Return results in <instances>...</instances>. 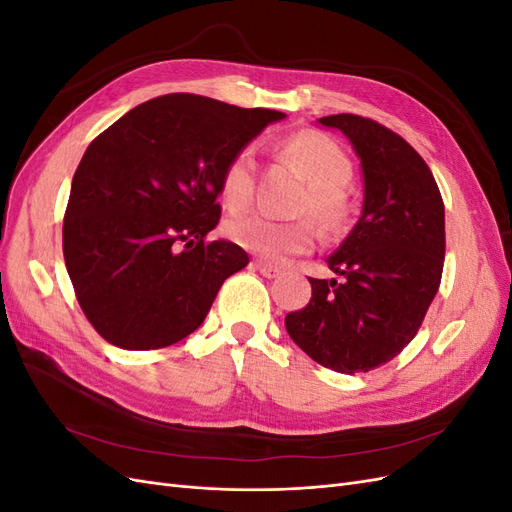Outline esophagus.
Wrapping results in <instances>:
<instances>
[{
	"mask_svg": "<svg viewBox=\"0 0 512 512\" xmlns=\"http://www.w3.org/2000/svg\"><path fill=\"white\" fill-rule=\"evenodd\" d=\"M254 267L260 271V275H265V277H277V275H282V271L277 269V267H273V265H269V262L256 260V262H254Z\"/></svg>",
	"mask_w": 512,
	"mask_h": 512,
	"instance_id": "1",
	"label": "esophagus"
}]
</instances>
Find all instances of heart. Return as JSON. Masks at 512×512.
<instances>
[{"label": "heart", "mask_w": 512, "mask_h": 512, "mask_svg": "<svg viewBox=\"0 0 512 512\" xmlns=\"http://www.w3.org/2000/svg\"><path fill=\"white\" fill-rule=\"evenodd\" d=\"M277 156L299 170L307 181L294 203V213L312 215L324 232L342 230L352 213L346 183L352 177V162L335 138L320 130H299L277 143ZM256 160L252 149H239L220 175V196L226 209L243 211L254 196ZM228 235L243 250L256 254L269 265H282L290 256L305 254L316 243L314 224L307 218L275 222L262 215H241L228 224Z\"/></svg>", "instance_id": "obj_1"}]
</instances>
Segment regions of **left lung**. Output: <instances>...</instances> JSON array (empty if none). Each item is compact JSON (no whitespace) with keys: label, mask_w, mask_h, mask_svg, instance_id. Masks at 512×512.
I'll return each mask as SVG.
<instances>
[{"label":"left lung","mask_w":512,"mask_h":512,"mask_svg":"<svg viewBox=\"0 0 512 512\" xmlns=\"http://www.w3.org/2000/svg\"><path fill=\"white\" fill-rule=\"evenodd\" d=\"M361 158L365 198L359 222L327 258L337 280H316L312 299L286 316L307 356L339 374L376 369L404 350L423 324L444 267V203L429 166L382 123L329 115Z\"/></svg>","instance_id":"1"}]
</instances>
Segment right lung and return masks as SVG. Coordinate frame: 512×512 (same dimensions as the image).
Instances as JSON below:
<instances>
[{
  "mask_svg": "<svg viewBox=\"0 0 512 512\" xmlns=\"http://www.w3.org/2000/svg\"><path fill=\"white\" fill-rule=\"evenodd\" d=\"M286 115L194 94L147 100L87 147L64 215L66 269L108 344L156 350L194 333L250 256L207 241L226 162Z\"/></svg>",
  "mask_w": 512,
  "mask_h": 512,
  "instance_id": "right-lung-1",
  "label": "right lung"
}]
</instances>
